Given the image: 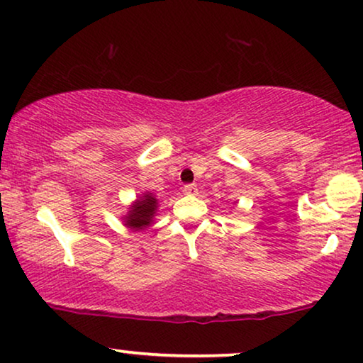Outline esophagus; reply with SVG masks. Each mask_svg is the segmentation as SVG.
<instances>
[{"mask_svg": "<svg viewBox=\"0 0 363 363\" xmlns=\"http://www.w3.org/2000/svg\"><path fill=\"white\" fill-rule=\"evenodd\" d=\"M184 192H186L187 196H196V194L199 192V189L196 184H186V186H184Z\"/></svg>", "mask_w": 363, "mask_h": 363, "instance_id": "esophagus-1", "label": "esophagus"}]
</instances>
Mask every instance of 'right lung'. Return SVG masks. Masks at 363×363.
<instances>
[{
    "instance_id": "obj_1",
    "label": "right lung",
    "mask_w": 363,
    "mask_h": 363,
    "mask_svg": "<svg viewBox=\"0 0 363 363\" xmlns=\"http://www.w3.org/2000/svg\"><path fill=\"white\" fill-rule=\"evenodd\" d=\"M157 207V201L151 194H145L135 206L131 207V211L126 216V225L131 228H145L151 223L152 216Z\"/></svg>"
}]
</instances>
